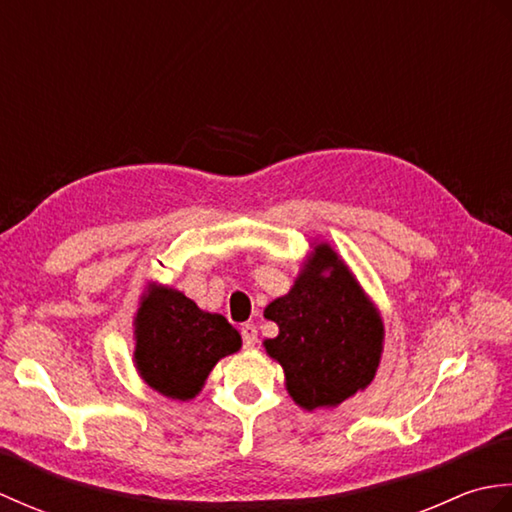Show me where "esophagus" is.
I'll list each match as a JSON object with an SVG mask.
<instances>
[{
	"label": "esophagus",
	"mask_w": 512,
	"mask_h": 512,
	"mask_svg": "<svg viewBox=\"0 0 512 512\" xmlns=\"http://www.w3.org/2000/svg\"><path fill=\"white\" fill-rule=\"evenodd\" d=\"M242 339H244L246 347H255V343H257V328H255L253 323H244L242 325Z\"/></svg>",
	"instance_id": "1"
}]
</instances>
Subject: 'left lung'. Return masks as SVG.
<instances>
[{
  "label": "left lung",
  "instance_id": "obj_1",
  "mask_svg": "<svg viewBox=\"0 0 512 512\" xmlns=\"http://www.w3.org/2000/svg\"><path fill=\"white\" fill-rule=\"evenodd\" d=\"M264 317L279 325L266 354L284 367L286 391L301 409H332L372 383L385 325L374 301L328 242H314L288 295Z\"/></svg>",
  "mask_w": 512,
  "mask_h": 512
}]
</instances>
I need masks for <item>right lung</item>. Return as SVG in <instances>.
<instances>
[{
    "instance_id": "obj_1",
    "label": "right lung",
    "mask_w": 512,
    "mask_h": 512,
    "mask_svg": "<svg viewBox=\"0 0 512 512\" xmlns=\"http://www.w3.org/2000/svg\"><path fill=\"white\" fill-rule=\"evenodd\" d=\"M134 365L145 383L171 400L202 391L217 361L242 347L222 314L198 308L184 292L149 281L134 317Z\"/></svg>"
}]
</instances>
